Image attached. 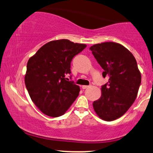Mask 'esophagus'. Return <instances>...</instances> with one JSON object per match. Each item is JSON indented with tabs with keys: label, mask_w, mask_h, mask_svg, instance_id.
<instances>
[{
	"label": "esophagus",
	"mask_w": 153,
	"mask_h": 153,
	"mask_svg": "<svg viewBox=\"0 0 153 153\" xmlns=\"http://www.w3.org/2000/svg\"><path fill=\"white\" fill-rule=\"evenodd\" d=\"M91 85H89V86H87V85H83L82 87V88L83 89H87V88H89V87H91Z\"/></svg>",
	"instance_id": "obj_1"
}]
</instances>
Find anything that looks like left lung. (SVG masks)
Returning <instances> with one entry per match:
<instances>
[{
    "instance_id": "1",
    "label": "left lung",
    "mask_w": 153,
    "mask_h": 153,
    "mask_svg": "<svg viewBox=\"0 0 153 153\" xmlns=\"http://www.w3.org/2000/svg\"><path fill=\"white\" fill-rule=\"evenodd\" d=\"M109 82L102 86V96L93 102L100 119L111 121L122 117L134 102L141 76L133 55L123 46L104 42L90 47Z\"/></svg>"
}]
</instances>
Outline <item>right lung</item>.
Masks as SVG:
<instances>
[{"mask_svg": "<svg viewBox=\"0 0 153 153\" xmlns=\"http://www.w3.org/2000/svg\"><path fill=\"white\" fill-rule=\"evenodd\" d=\"M86 47L68 39L52 41L29 59L25 87L32 100L44 114L63 115L78 96L79 86L65 76L71 73L73 58Z\"/></svg>", "mask_w": 153, "mask_h": 153, "instance_id": "obj_1", "label": "right lung"}]
</instances>
